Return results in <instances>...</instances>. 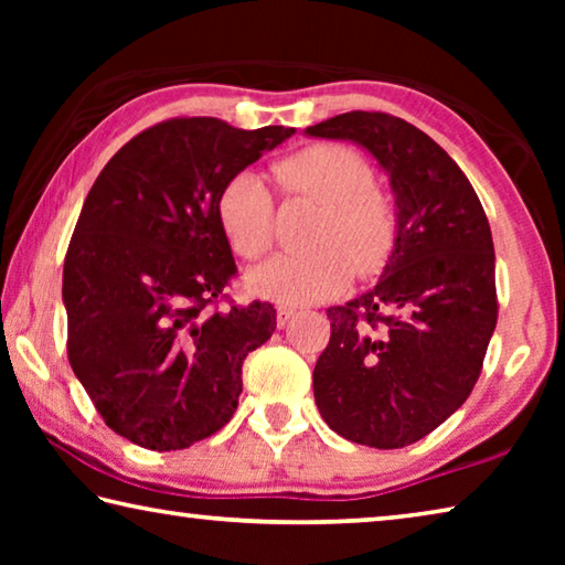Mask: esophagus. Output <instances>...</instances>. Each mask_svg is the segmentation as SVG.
Wrapping results in <instances>:
<instances>
[{"instance_id":"1","label":"esophagus","mask_w":565,"mask_h":565,"mask_svg":"<svg viewBox=\"0 0 565 565\" xmlns=\"http://www.w3.org/2000/svg\"><path fill=\"white\" fill-rule=\"evenodd\" d=\"M294 313H296L294 306H279V309H276V327L284 329L286 323L294 319Z\"/></svg>"}]
</instances>
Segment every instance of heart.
Segmentation results:
<instances>
[{
  "instance_id": "b5f03b06",
  "label": "heart",
  "mask_w": 565,
  "mask_h": 565,
  "mask_svg": "<svg viewBox=\"0 0 565 565\" xmlns=\"http://www.w3.org/2000/svg\"><path fill=\"white\" fill-rule=\"evenodd\" d=\"M271 174L286 196L323 204L311 252L276 254L248 274V289L269 301L299 306L347 289L353 269L379 274L398 238L396 206L374 186V169L343 145H313L274 161ZM274 196L262 177L242 171L216 196V218L242 259H259L274 242Z\"/></svg>"
}]
</instances>
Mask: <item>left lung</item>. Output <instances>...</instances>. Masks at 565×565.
Returning <instances> with one entry per match:
<instances>
[{
	"label": "left lung",
	"mask_w": 565,
	"mask_h": 565,
	"mask_svg": "<svg viewBox=\"0 0 565 565\" xmlns=\"http://www.w3.org/2000/svg\"><path fill=\"white\" fill-rule=\"evenodd\" d=\"M351 139L386 169L396 248L374 289L327 311L313 398L339 436L404 448L471 396L499 319L491 226L461 167L386 111H347L306 129Z\"/></svg>",
	"instance_id": "8db88e82"
}]
</instances>
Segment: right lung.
Instances as JSON below:
<instances>
[{
    "instance_id": "1",
    "label": "right lung",
    "mask_w": 565,
    "mask_h": 565,
    "mask_svg": "<svg viewBox=\"0 0 565 565\" xmlns=\"http://www.w3.org/2000/svg\"><path fill=\"white\" fill-rule=\"evenodd\" d=\"M294 134L214 117L159 121L89 189L64 256L66 356L111 431L179 451L228 424L271 303H218L236 264L216 218L228 179Z\"/></svg>"
}]
</instances>
